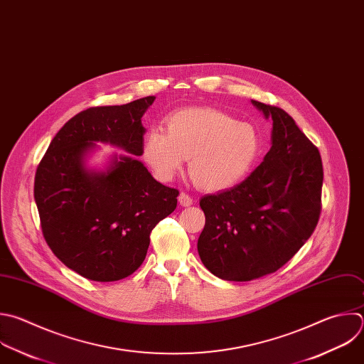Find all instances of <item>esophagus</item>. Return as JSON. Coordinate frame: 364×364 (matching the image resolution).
Masks as SVG:
<instances>
[{
  "mask_svg": "<svg viewBox=\"0 0 364 364\" xmlns=\"http://www.w3.org/2000/svg\"><path fill=\"white\" fill-rule=\"evenodd\" d=\"M178 203L183 205V207H188L193 204V197L187 193H180L178 196Z\"/></svg>",
  "mask_w": 364,
  "mask_h": 364,
  "instance_id": "obj_1",
  "label": "esophagus"
}]
</instances>
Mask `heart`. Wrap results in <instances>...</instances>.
Instances as JSON below:
<instances>
[{"label":"heart","mask_w":364,"mask_h":364,"mask_svg":"<svg viewBox=\"0 0 364 364\" xmlns=\"http://www.w3.org/2000/svg\"><path fill=\"white\" fill-rule=\"evenodd\" d=\"M166 130H150L143 143V159L163 181L174 178L188 159V174L205 191L230 188L255 167L262 137L249 123L211 107L176 111Z\"/></svg>","instance_id":"1"}]
</instances>
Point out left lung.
Wrapping results in <instances>:
<instances>
[{
    "label": "left lung",
    "instance_id": "left-lung-1",
    "mask_svg": "<svg viewBox=\"0 0 364 364\" xmlns=\"http://www.w3.org/2000/svg\"><path fill=\"white\" fill-rule=\"evenodd\" d=\"M273 121L263 163L230 190L200 200L198 256L214 276L250 282L283 267L313 234L321 211L317 147L282 108L252 100Z\"/></svg>",
    "mask_w": 364,
    "mask_h": 364
}]
</instances>
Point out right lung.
I'll return each mask as SVG.
<instances>
[{"label":"right lung","instance_id":"1","mask_svg":"<svg viewBox=\"0 0 364 364\" xmlns=\"http://www.w3.org/2000/svg\"><path fill=\"white\" fill-rule=\"evenodd\" d=\"M149 95L123 105L91 107L63 126L40 161L34 198L53 253L94 282H117L144 262L151 230L177 207L178 190L159 183L134 156L143 154L141 117ZM123 148L104 172L85 166L95 143Z\"/></svg>","mask_w":364,"mask_h":364}]
</instances>
